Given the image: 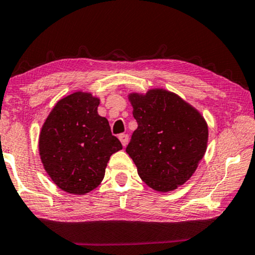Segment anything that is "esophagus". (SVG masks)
I'll return each mask as SVG.
<instances>
[{"label": "esophagus", "instance_id": "esophagus-1", "mask_svg": "<svg viewBox=\"0 0 255 255\" xmlns=\"http://www.w3.org/2000/svg\"><path fill=\"white\" fill-rule=\"evenodd\" d=\"M119 139L123 143L124 146H126L128 144V139H129V136L127 134H120L119 135Z\"/></svg>", "mask_w": 255, "mask_h": 255}]
</instances>
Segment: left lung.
<instances>
[{
	"instance_id": "obj_1",
	"label": "left lung",
	"mask_w": 255,
	"mask_h": 255,
	"mask_svg": "<svg viewBox=\"0 0 255 255\" xmlns=\"http://www.w3.org/2000/svg\"><path fill=\"white\" fill-rule=\"evenodd\" d=\"M137 129L126 151L149 187L173 191L194 173L207 149L208 127L202 116L174 93H131Z\"/></svg>"
}]
</instances>
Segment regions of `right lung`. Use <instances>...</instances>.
<instances>
[{
    "mask_svg": "<svg viewBox=\"0 0 255 255\" xmlns=\"http://www.w3.org/2000/svg\"><path fill=\"white\" fill-rule=\"evenodd\" d=\"M99 99L75 92L61 99L42 126L41 162L56 186L71 194H85L105 175L110 157L123 149L97 109Z\"/></svg>",
    "mask_w": 255,
    "mask_h": 255,
    "instance_id": "1",
    "label": "right lung"
}]
</instances>
